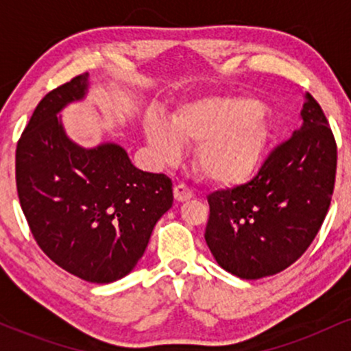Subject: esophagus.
<instances>
[{
  "label": "esophagus",
  "instance_id": "1",
  "mask_svg": "<svg viewBox=\"0 0 351 351\" xmlns=\"http://www.w3.org/2000/svg\"><path fill=\"white\" fill-rule=\"evenodd\" d=\"M173 193H175V199L176 201H188V199H191L193 198V191L191 189H189L186 184H176L175 186V189H173Z\"/></svg>",
  "mask_w": 351,
  "mask_h": 351
}]
</instances>
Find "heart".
<instances>
[{"label":"heart","mask_w":351,"mask_h":351,"mask_svg":"<svg viewBox=\"0 0 351 351\" xmlns=\"http://www.w3.org/2000/svg\"><path fill=\"white\" fill-rule=\"evenodd\" d=\"M145 130L163 162L180 156V140L196 147L199 175L216 184H236L256 170L267 142V123L251 99L206 97L189 102L171 125L148 119Z\"/></svg>","instance_id":"obj_1"}]
</instances>
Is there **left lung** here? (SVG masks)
Wrapping results in <instances>:
<instances>
[{
	"label": "left lung",
	"instance_id": "8db88e82",
	"mask_svg": "<svg viewBox=\"0 0 351 351\" xmlns=\"http://www.w3.org/2000/svg\"><path fill=\"white\" fill-rule=\"evenodd\" d=\"M302 127L274 147L247 183L208 196L204 239L216 263L241 279L287 269L308 249L327 216L337 173V142L312 95Z\"/></svg>",
	"mask_w": 351,
	"mask_h": 351
}]
</instances>
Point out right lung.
<instances>
[{"mask_svg":"<svg viewBox=\"0 0 351 351\" xmlns=\"http://www.w3.org/2000/svg\"><path fill=\"white\" fill-rule=\"evenodd\" d=\"M87 75L38 104L16 147V188L33 237L52 263L108 284L143 256L156 221L171 208L173 183L135 168L119 145L86 150L67 138L58 114L86 95Z\"/></svg>","mask_w":351,"mask_h":351,"instance_id":"1","label":"right lung"}]
</instances>
